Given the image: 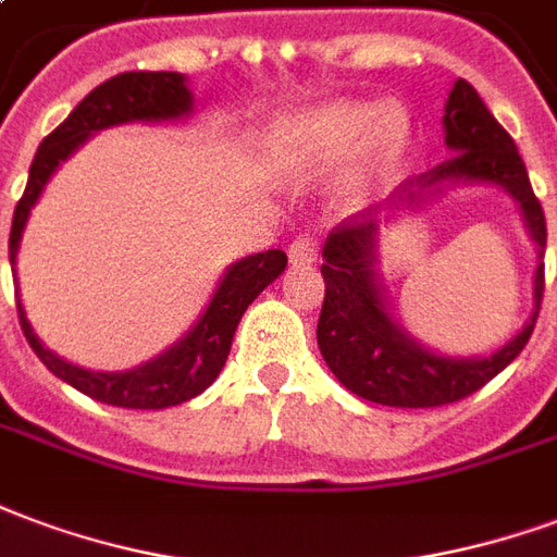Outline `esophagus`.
<instances>
[{"mask_svg": "<svg viewBox=\"0 0 557 557\" xmlns=\"http://www.w3.org/2000/svg\"><path fill=\"white\" fill-rule=\"evenodd\" d=\"M315 259H319V242L312 236H300L289 245V262L295 268L312 265Z\"/></svg>", "mask_w": 557, "mask_h": 557, "instance_id": "1", "label": "esophagus"}]
</instances>
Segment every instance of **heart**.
I'll use <instances>...</instances> for the list:
<instances>
[{"mask_svg":"<svg viewBox=\"0 0 557 557\" xmlns=\"http://www.w3.org/2000/svg\"><path fill=\"white\" fill-rule=\"evenodd\" d=\"M271 162L292 183L348 168V195L362 200L393 183L410 150V117L398 102L336 100L283 123L271 135Z\"/></svg>","mask_w":557,"mask_h":557,"instance_id":"b5f03b06","label":"heart"}]
</instances>
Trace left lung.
<instances>
[{"mask_svg":"<svg viewBox=\"0 0 557 557\" xmlns=\"http://www.w3.org/2000/svg\"><path fill=\"white\" fill-rule=\"evenodd\" d=\"M443 135L451 159L405 185L401 208H418L455 184H487L515 197L527 232L539 247L535 304L520 334L481 358H451L428 349L394 319L380 274V230L394 212L377 218H348L321 247L324 307L319 319L321 357L345 389L386 407H440L467 398L517 360L531 339L543 300V250L546 218L534 197L517 144L487 111L469 82L448 90Z\"/></svg>","mask_w":557,"mask_h":557,"instance_id":"8db88e82","label":"left lung"}]
</instances>
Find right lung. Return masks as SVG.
Instances as JSON below:
<instances>
[{"label":"right lung","mask_w":557,"mask_h":557,"mask_svg":"<svg viewBox=\"0 0 557 557\" xmlns=\"http://www.w3.org/2000/svg\"><path fill=\"white\" fill-rule=\"evenodd\" d=\"M191 111H195V94L183 73H121L90 90L88 97L70 111L67 121L55 132H49L37 147L35 162L28 168L26 191L14 209V224L8 238L11 271L16 274V250L23 242V230L44 188L59 171L61 162H67L90 135L109 126H123V123L188 121ZM283 271H286L283 250H265V253H253V257L233 262L224 271V277L218 280L206 310L188 327V333L180 336L168 351L126 372H94V369L67 362L37 339L20 298H16V310H20V327L26 333L32 351L40 357L49 372L70 383L73 389L97 398L102 405L162 410V407L183 405L188 398H195L215 381L224 369L233 333L245 310Z\"/></svg>","instance_id":"right-lung-1"}]
</instances>
